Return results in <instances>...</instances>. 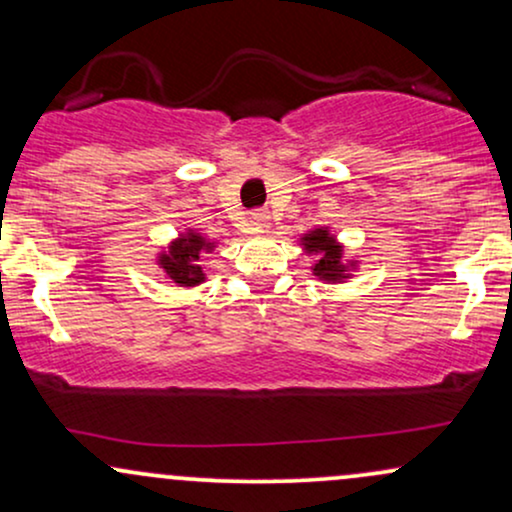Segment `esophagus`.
<instances>
[{"instance_id":"1","label":"esophagus","mask_w":512,"mask_h":512,"mask_svg":"<svg viewBox=\"0 0 512 512\" xmlns=\"http://www.w3.org/2000/svg\"><path fill=\"white\" fill-rule=\"evenodd\" d=\"M252 221H255L257 231H267V228H269V214H267V211H255V214H252Z\"/></svg>"}]
</instances>
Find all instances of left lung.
I'll use <instances>...</instances> for the list:
<instances>
[{
	"instance_id": "1",
	"label": "left lung",
	"mask_w": 512,
	"mask_h": 512,
	"mask_svg": "<svg viewBox=\"0 0 512 512\" xmlns=\"http://www.w3.org/2000/svg\"><path fill=\"white\" fill-rule=\"evenodd\" d=\"M301 245L308 255H317L313 264L317 279L327 281V284H339V281L349 279V269H354V262H344V248L330 236L327 228H315V231L305 233Z\"/></svg>"
}]
</instances>
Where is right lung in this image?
Here are the masks:
<instances>
[{"label":"right lung","instance_id":"1","mask_svg":"<svg viewBox=\"0 0 512 512\" xmlns=\"http://www.w3.org/2000/svg\"><path fill=\"white\" fill-rule=\"evenodd\" d=\"M209 250H214V243L199 236L197 231H187L180 233V238H175L168 245V250L158 255V264H161V269L173 284L197 286L204 281L202 252Z\"/></svg>","mask_w":512,"mask_h":512}]
</instances>
